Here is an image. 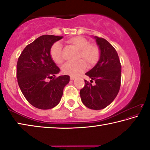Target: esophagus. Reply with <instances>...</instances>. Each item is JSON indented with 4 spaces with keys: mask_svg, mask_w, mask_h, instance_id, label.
<instances>
[{
    "mask_svg": "<svg viewBox=\"0 0 150 150\" xmlns=\"http://www.w3.org/2000/svg\"><path fill=\"white\" fill-rule=\"evenodd\" d=\"M70 79L71 80V81H73V80L75 79V77H73V76H71V77H70Z\"/></svg>",
    "mask_w": 150,
    "mask_h": 150,
    "instance_id": "1",
    "label": "esophagus"
}]
</instances>
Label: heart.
<instances>
[{
	"label": "heart",
	"mask_w": 150,
	"mask_h": 150,
	"mask_svg": "<svg viewBox=\"0 0 150 150\" xmlns=\"http://www.w3.org/2000/svg\"><path fill=\"white\" fill-rule=\"evenodd\" d=\"M68 44L72 45L76 49L79 50L77 62L67 63L62 67V72L65 74L71 76L80 75L86 69L88 65H93L99 59L100 50L97 45L88 44V40L81 36H75L69 39L67 41ZM50 56L52 60L60 65L63 62L62 46L59 42H55L50 49ZM81 59V60L80 59Z\"/></svg>",
	"instance_id": "obj_1"
}]
</instances>
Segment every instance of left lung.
<instances>
[{
	"label": "left lung",
	"instance_id": "8db88e82",
	"mask_svg": "<svg viewBox=\"0 0 150 150\" xmlns=\"http://www.w3.org/2000/svg\"><path fill=\"white\" fill-rule=\"evenodd\" d=\"M100 50V57L93 69L85 73L91 83L85 80V85L80 91L84 105L93 110L106 108L117 96L121 83V64L116 50L107 40L94 36Z\"/></svg>",
	"mask_w": 150,
	"mask_h": 150
}]
</instances>
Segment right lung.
Masks as SVG:
<instances>
[{
	"label": "right lung",
	"mask_w": 150,
	"mask_h": 150,
	"mask_svg": "<svg viewBox=\"0 0 150 150\" xmlns=\"http://www.w3.org/2000/svg\"><path fill=\"white\" fill-rule=\"evenodd\" d=\"M63 36L44 35L28 45L18 59L16 77L26 100L34 107L47 110L60 102L69 75L55 77L60 69L50 56V49ZM53 79H52V78ZM47 78L52 79L47 81Z\"/></svg>",
	"instance_id": "1"
}]
</instances>
